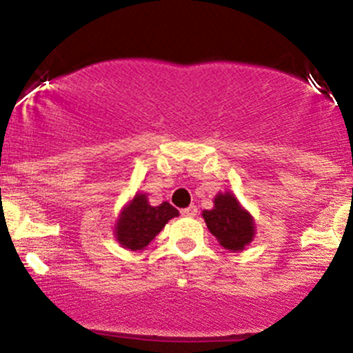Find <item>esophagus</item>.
Listing matches in <instances>:
<instances>
[{
  "mask_svg": "<svg viewBox=\"0 0 353 353\" xmlns=\"http://www.w3.org/2000/svg\"><path fill=\"white\" fill-rule=\"evenodd\" d=\"M197 214V208L196 205H189V208L182 209L181 210V216L182 217H194Z\"/></svg>",
  "mask_w": 353,
  "mask_h": 353,
  "instance_id": "esophagus-1",
  "label": "esophagus"
}]
</instances>
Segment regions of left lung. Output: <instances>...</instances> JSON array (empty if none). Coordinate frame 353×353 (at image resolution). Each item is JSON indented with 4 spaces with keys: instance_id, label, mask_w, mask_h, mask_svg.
Returning a JSON list of instances; mask_svg holds the SVG:
<instances>
[{
    "instance_id": "left-lung-1",
    "label": "left lung",
    "mask_w": 353,
    "mask_h": 353,
    "mask_svg": "<svg viewBox=\"0 0 353 353\" xmlns=\"http://www.w3.org/2000/svg\"><path fill=\"white\" fill-rule=\"evenodd\" d=\"M208 229L222 247L242 250L254 237V221L232 194H219L212 210L202 212Z\"/></svg>"
}]
</instances>
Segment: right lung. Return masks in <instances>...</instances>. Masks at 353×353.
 Listing matches in <instances>:
<instances>
[{
    "label": "right lung",
    "instance_id": "obj_1",
    "mask_svg": "<svg viewBox=\"0 0 353 353\" xmlns=\"http://www.w3.org/2000/svg\"><path fill=\"white\" fill-rule=\"evenodd\" d=\"M179 216V210L169 202L152 205L148 204L144 194H136L134 199L121 214L116 225V236L125 249L141 250L152 241L172 217Z\"/></svg>",
    "mask_w": 353,
    "mask_h": 353
}]
</instances>
